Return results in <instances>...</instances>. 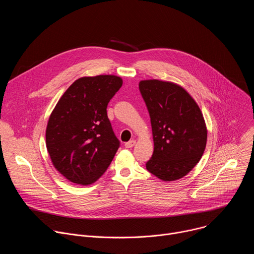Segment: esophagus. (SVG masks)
<instances>
[{
  "instance_id": "obj_1",
  "label": "esophagus",
  "mask_w": 254,
  "mask_h": 254,
  "mask_svg": "<svg viewBox=\"0 0 254 254\" xmlns=\"http://www.w3.org/2000/svg\"><path fill=\"white\" fill-rule=\"evenodd\" d=\"M134 144H135V140H134V139H131V140H129V141H127V142L125 143V147L127 148V149H129V148H132V147L134 146Z\"/></svg>"
}]
</instances>
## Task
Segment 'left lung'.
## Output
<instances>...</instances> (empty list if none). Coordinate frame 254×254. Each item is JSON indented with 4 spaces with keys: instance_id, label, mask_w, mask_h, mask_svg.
I'll return each instance as SVG.
<instances>
[{
    "instance_id": "8db88e82",
    "label": "left lung",
    "mask_w": 254,
    "mask_h": 254,
    "mask_svg": "<svg viewBox=\"0 0 254 254\" xmlns=\"http://www.w3.org/2000/svg\"><path fill=\"white\" fill-rule=\"evenodd\" d=\"M139 91L151 118L154 153L147 170L165 182L186 176L206 148L207 127L194 98L181 85L140 80Z\"/></svg>"
}]
</instances>
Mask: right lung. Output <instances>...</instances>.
Instances as JSON below:
<instances>
[{"label":"right lung","mask_w":254,"mask_h":254,"mask_svg":"<svg viewBox=\"0 0 254 254\" xmlns=\"http://www.w3.org/2000/svg\"><path fill=\"white\" fill-rule=\"evenodd\" d=\"M123 85L117 75L80 77L58 100L46 127V147L54 168L68 181L90 185L111 165L120 140L106 107Z\"/></svg>","instance_id":"obj_1"}]
</instances>
